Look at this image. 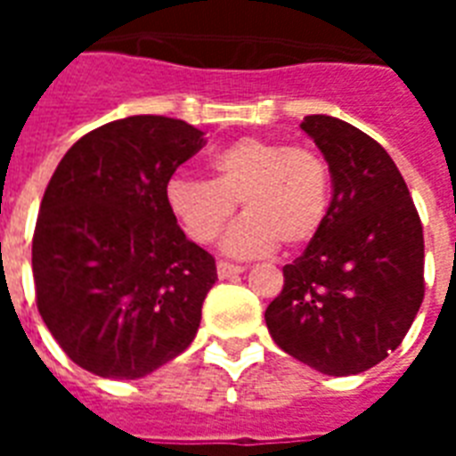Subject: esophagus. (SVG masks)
Instances as JSON below:
<instances>
[{"label": "esophagus", "instance_id": "esophagus-1", "mask_svg": "<svg viewBox=\"0 0 456 456\" xmlns=\"http://www.w3.org/2000/svg\"><path fill=\"white\" fill-rule=\"evenodd\" d=\"M243 272H246V267H243V265H232V263H224V260H220V263H217V274H220V279L239 277V274H243Z\"/></svg>", "mask_w": 456, "mask_h": 456}]
</instances>
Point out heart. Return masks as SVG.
Listing matches in <instances>:
<instances>
[{"label": "heart", "instance_id": "heart-1", "mask_svg": "<svg viewBox=\"0 0 456 456\" xmlns=\"http://www.w3.org/2000/svg\"><path fill=\"white\" fill-rule=\"evenodd\" d=\"M213 179L175 175L165 186V203L196 243L217 239L241 200L243 217L224 236L232 256H263L298 248L324 224L331 177L310 149L277 139L243 137L210 158Z\"/></svg>", "mask_w": 456, "mask_h": 456}]
</instances>
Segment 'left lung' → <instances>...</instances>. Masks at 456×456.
I'll list each match as a JSON object with an SVG mask.
<instances>
[{
	"label": "left lung",
	"instance_id": "8db88e82",
	"mask_svg": "<svg viewBox=\"0 0 456 456\" xmlns=\"http://www.w3.org/2000/svg\"><path fill=\"white\" fill-rule=\"evenodd\" d=\"M331 172L317 236L284 267L265 310L284 353L329 376L367 371L410 331L424 300V227L403 175L379 142L331 116H307Z\"/></svg>",
	"mask_w": 456,
	"mask_h": 456
}]
</instances>
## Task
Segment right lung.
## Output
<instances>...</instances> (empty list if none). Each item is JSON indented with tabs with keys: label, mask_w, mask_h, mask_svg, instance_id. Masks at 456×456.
Here are the masks:
<instances>
[{
	"label": "right lung",
	"mask_w": 456,
	"mask_h": 456,
	"mask_svg": "<svg viewBox=\"0 0 456 456\" xmlns=\"http://www.w3.org/2000/svg\"><path fill=\"white\" fill-rule=\"evenodd\" d=\"M206 146L184 120L130 116L61 158L32 236L37 310L63 353L103 379H142L191 346L217 279L165 203Z\"/></svg>",
	"instance_id": "add662e5"
}]
</instances>
